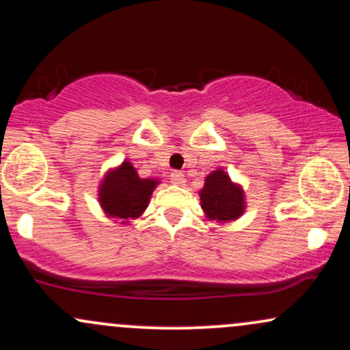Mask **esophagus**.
<instances>
[{
    "mask_svg": "<svg viewBox=\"0 0 350 350\" xmlns=\"http://www.w3.org/2000/svg\"><path fill=\"white\" fill-rule=\"evenodd\" d=\"M170 179L172 184H176V186H183V184L186 183V178H184V174L180 171H172Z\"/></svg>",
    "mask_w": 350,
    "mask_h": 350,
    "instance_id": "esophagus-1",
    "label": "esophagus"
}]
</instances>
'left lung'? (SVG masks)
I'll return each instance as SVG.
<instances>
[{"mask_svg":"<svg viewBox=\"0 0 350 350\" xmlns=\"http://www.w3.org/2000/svg\"><path fill=\"white\" fill-rule=\"evenodd\" d=\"M200 206L208 220L228 222L239 219L245 211V196L239 184L232 183L226 171L217 170L206 178L199 192Z\"/></svg>","mask_w":350,"mask_h":350,"instance_id":"obj_1","label":"left lung"}]
</instances>
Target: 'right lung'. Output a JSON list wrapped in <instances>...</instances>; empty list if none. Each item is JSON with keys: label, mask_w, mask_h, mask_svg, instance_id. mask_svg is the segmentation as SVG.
<instances>
[{"label": "right lung", "mask_w": 350, "mask_h": 350, "mask_svg": "<svg viewBox=\"0 0 350 350\" xmlns=\"http://www.w3.org/2000/svg\"><path fill=\"white\" fill-rule=\"evenodd\" d=\"M156 186L158 179H142L131 163L124 161L116 170L107 172L100 184V206L108 217L126 224L143 214Z\"/></svg>", "instance_id": "1"}]
</instances>
